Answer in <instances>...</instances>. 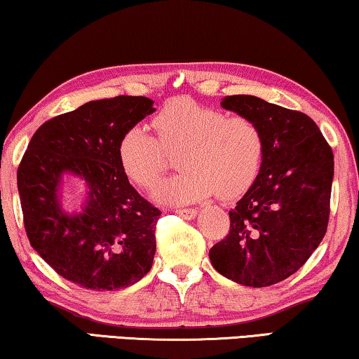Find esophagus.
<instances>
[{
    "label": "esophagus",
    "instance_id": "esophagus-1",
    "mask_svg": "<svg viewBox=\"0 0 359 359\" xmlns=\"http://www.w3.org/2000/svg\"><path fill=\"white\" fill-rule=\"evenodd\" d=\"M179 214V216H182L184 219H194L196 216V210H191V208H185V210H177L175 211Z\"/></svg>",
    "mask_w": 359,
    "mask_h": 359
}]
</instances>
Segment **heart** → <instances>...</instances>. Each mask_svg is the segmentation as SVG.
<instances>
[{"label": "heart", "mask_w": 359, "mask_h": 359, "mask_svg": "<svg viewBox=\"0 0 359 359\" xmlns=\"http://www.w3.org/2000/svg\"><path fill=\"white\" fill-rule=\"evenodd\" d=\"M151 126L158 140L143 127L122 133L117 156L133 184L153 189L177 156L182 172L154 190L163 205H185L217 194L224 200L243 195L258 177L264 158V135L253 119L227 116L190 98L169 101Z\"/></svg>", "instance_id": "b5f03b06"}]
</instances>
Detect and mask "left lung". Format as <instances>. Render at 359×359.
<instances>
[{
    "label": "left lung",
    "instance_id": "1",
    "mask_svg": "<svg viewBox=\"0 0 359 359\" xmlns=\"http://www.w3.org/2000/svg\"><path fill=\"white\" fill-rule=\"evenodd\" d=\"M224 109L253 119L264 135L258 177L235 210L231 231L210 250L214 269L247 287L285 280L323 242L330 212L334 153L311 117L251 95Z\"/></svg>",
    "mask_w": 359,
    "mask_h": 359
}]
</instances>
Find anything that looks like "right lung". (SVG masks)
Here are the masks:
<instances>
[{
    "label": "right lung",
    "instance_id": "1",
    "mask_svg": "<svg viewBox=\"0 0 359 359\" xmlns=\"http://www.w3.org/2000/svg\"><path fill=\"white\" fill-rule=\"evenodd\" d=\"M154 111L145 96L88 101L40 126L19 164L18 189L30 245L57 274L87 290L133 285L153 266L161 211L130 185L117 145L127 128ZM66 175L88 189L77 213L62 208Z\"/></svg>",
    "mask_w": 359,
    "mask_h": 359
}]
</instances>
